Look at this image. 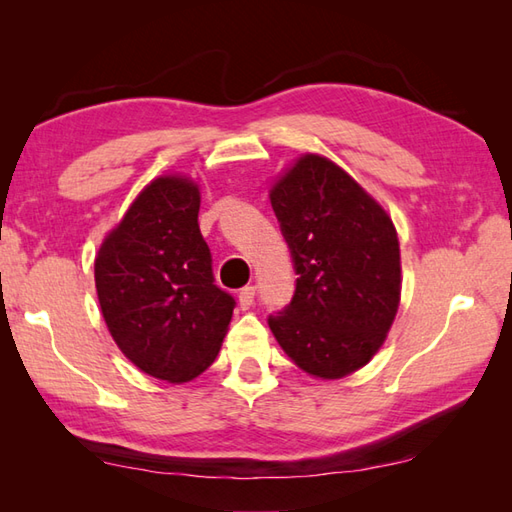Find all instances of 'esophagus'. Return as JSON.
Instances as JSON below:
<instances>
[{"mask_svg": "<svg viewBox=\"0 0 512 512\" xmlns=\"http://www.w3.org/2000/svg\"><path fill=\"white\" fill-rule=\"evenodd\" d=\"M253 301H255V286H246L239 290V306H242V310H248L253 306Z\"/></svg>", "mask_w": 512, "mask_h": 512, "instance_id": "34e87169", "label": "esophagus"}]
</instances>
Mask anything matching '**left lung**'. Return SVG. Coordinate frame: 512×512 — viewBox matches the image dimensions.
<instances>
[{"mask_svg":"<svg viewBox=\"0 0 512 512\" xmlns=\"http://www.w3.org/2000/svg\"><path fill=\"white\" fill-rule=\"evenodd\" d=\"M270 204L299 275L270 330L306 374L350 376L383 347L400 306L396 226L350 173L319 154H301L277 176Z\"/></svg>","mask_w":512,"mask_h":512,"instance_id":"left-lung-1","label":"left lung"}]
</instances>
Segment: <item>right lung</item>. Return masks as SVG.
I'll return each instance as SVG.
<instances>
[{"instance_id": "add662e5", "label": "right lung", "mask_w": 512, "mask_h": 512, "mask_svg": "<svg viewBox=\"0 0 512 512\" xmlns=\"http://www.w3.org/2000/svg\"><path fill=\"white\" fill-rule=\"evenodd\" d=\"M198 213V182L182 173L158 176L94 259L96 295L118 350L140 372L173 385L215 361L235 308L213 284Z\"/></svg>"}]
</instances>
